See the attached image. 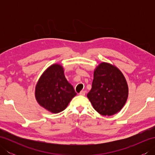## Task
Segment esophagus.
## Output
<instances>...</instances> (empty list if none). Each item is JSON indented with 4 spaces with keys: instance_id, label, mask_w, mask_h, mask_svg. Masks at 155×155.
Segmentation results:
<instances>
[{
    "instance_id": "34e87169",
    "label": "esophagus",
    "mask_w": 155,
    "mask_h": 155,
    "mask_svg": "<svg viewBox=\"0 0 155 155\" xmlns=\"http://www.w3.org/2000/svg\"><path fill=\"white\" fill-rule=\"evenodd\" d=\"M85 93H86V91H81V92H80L79 94H80V95H81V96H84V95H85Z\"/></svg>"
}]
</instances>
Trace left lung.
Returning a JSON list of instances; mask_svg holds the SVG:
<instances>
[{"label":"left lung","instance_id":"obj_1","mask_svg":"<svg viewBox=\"0 0 155 155\" xmlns=\"http://www.w3.org/2000/svg\"><path fill=\"white\" fill-rule=\"evenodd\" d=\"M128 94L127 81L119 69L106 62L98 66L87 97L98 113L104 116L116 114L123 107Z\"/></svg>","mask_w":155,"mask_h":155}]
</instances>
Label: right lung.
<instances>
[{
    "mask_svg": "<svg viewBox=\"0 0 155 155\" xmlns=\"http://www.w3.org/2000/svg\"><path fill=\"white\" fill-rule=\"evenodd\" d=\"M76 94L73 87L66 79L63 68L58 64L51 65L44 72L35 89L39 104L52 113L64 110Z\"/></svg>",
    "mask_w": 155,
    "mask_h": 155,
    "instance_id": "obj_1",
    "label": "right lung"
}]
</instances>
